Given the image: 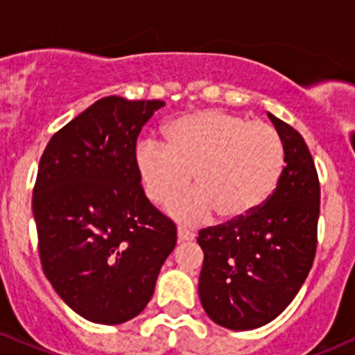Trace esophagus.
<instances>
[{
  "label": "esophagus",
  "mask_w": 355,
  "mask_h": 355,
  "mask_svg": "<svg viewBox=\"0 0 355 355\" xmlns=\"http://www.w3.org/2000/svg\"><path fill=\"white\" fill-rule=\"evenodd\" d=\"M177 233H178V241H191V240H194V233L191 230H187V227L178 226Z\"/></svg>",
  "instance_id": "obj_1"
}]
</instances>
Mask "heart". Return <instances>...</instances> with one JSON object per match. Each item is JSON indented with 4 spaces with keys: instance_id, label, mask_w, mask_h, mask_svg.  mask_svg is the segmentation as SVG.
Instances as JSON below:
<instances>
[{
    "instance_id": "b5f03b06",
    "label": "heart",
    "mask_w": 355,
    "mask_h": 355,
    "mask_svg": "<svg viewBox=\"0 0 355 355\" xmlns=\"http://www.w3.org/2000/svg\"><path fill=\"white\" fill-rule=\"evenodd\" d=\"M137 168L148 200L168 205L191 182L193 193L171 207L182 223H200L211 211L224 220L252 214L277 189L286 166L282 137L266 122L224 110L184 115L166 128V144L145 140Z\"/></svg>"
}]
</instances>
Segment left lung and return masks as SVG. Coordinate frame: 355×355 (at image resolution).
Instances as JSON below:
<instances>
[{
  "label": "left lung",
  "instance_id": "obj_1",
  "mask_svg": "<svg viewBox=\"0 0 355 355\" xmlns=\"http://www.w3.org/2000/svg\"><path fill=\"white\" fill-rule=\"evenodd\" d=\"M270 115L286 166L277 189L252 214L200 231L205 259L200 300L218 326L256 329L289 306L317 252L320 184L312 154L294 128Z\"/></svg>",
  "mask_w": 355,
  "mask_h": 355
}]
</instances>
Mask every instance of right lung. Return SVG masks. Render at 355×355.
Wrapping results in <instances>:
<instances>
[{
  "mask_svg": "<svg viewBox=\"0 0 355 355\" xmlns=\"http://www.w3.org/2000/svg\"><path fill=\"white\" fill-rule=\"evenodd\" d=\"M164 101L101 98L59 129L40 159L33 215L45 277L96 324L131 320L150 301L177 226L147 200L141 128Z\"/></svg>",
  "mask_w": 355,
  "mask_h": 355,
  "instance_id": "1",
  "label": "right lung"
}]
</instances>
